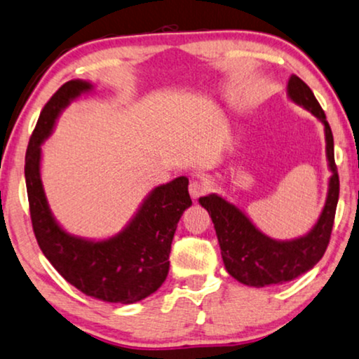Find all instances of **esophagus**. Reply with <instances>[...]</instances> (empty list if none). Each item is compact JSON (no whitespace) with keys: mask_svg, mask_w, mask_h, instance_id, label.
<instances>
[{"mask_svg":"<svg viewBox=\"0 0 359 359\" xmlns=\"http://www.w3.org/2000/svg\"><path fill=\"white\" fill-rule=\"evenodd\" d=\"M208 190V185L205 182H198V180H192L189 185V194L192 198H198L200 195H203Z\"/></svg>","mask_w":359,"mask_h":359,"instance_id":"obj_1","label":"esophagus"}]
</instances>
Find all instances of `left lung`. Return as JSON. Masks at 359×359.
I'll use <instances>...</instances> for the list:
<instances>
[{"label": "left lung", "mask_w": 359, "mask_h": 359, "mask_svg": "<svg viewBox=\"0 0 359 359\" xmlns=\"http://www.w3.org/2000/svg\"><path fill=\"white\" fill-rule=\"evenodd\" d=\"M287 97L290 102L307 109L323 124L325 152L332 175L328 179L325 205L313 226L299 238L276 240L262 233L238 205L228 202L222 195L210 194L198 198V203L207 210L215 224L228 274L250 287L289 283L312 269L327 250L335 219L340 180L333 152V135L327 116L312 90L297 75H290Z\"/></svg>", "instance_id": "1"}]
</instances>
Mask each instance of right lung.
<instances>
[{
	"instance_id": "1",
	"label": "right lung",
	"mask_w": 359,
	"mask_h": 359,
	"mask_svg": "<svg viewBox=\"0 0 359 359\" xmlns=\"http://www.w3.org/2000/svg\"><path fill=\"white\" fill-rule=\"evenodd\" d=\"M93 90L88 80H70L41 111L24 167L32 228L44 256L67 283L103 302L130 305L149 297L165 280L177 223L192 205L189 179L177 177L152 189L116 235L92 240L67 231L52 213L42 185V144L64 109Z\"/></svg>"
}]
</instances>
